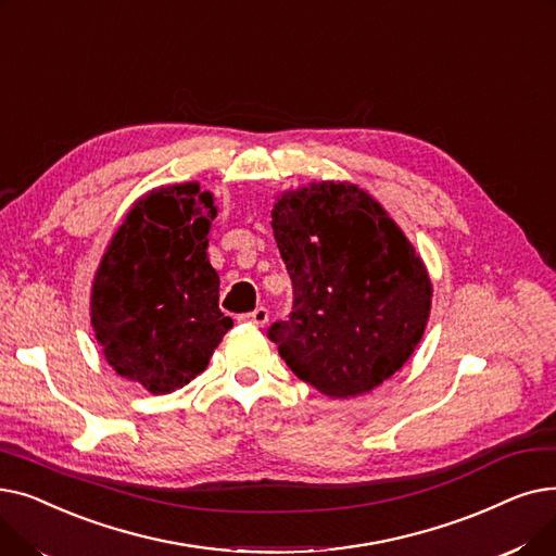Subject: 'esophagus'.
Returning a JSON list of instances; mask_svg holds the SVG:
<instances>
[{"mask_svg":"<svg viewBox=\"0 0 556 556\" xmlns=\"http://www.w3.org/2000/svg\"><path fill=\"white\" fill-rule=\"evenodd\" d=\"M242 321H247V324H255V326H264L269 321V309L267 307H255L253 312H249V314H244V316H240Z\"/></svg>","mask_w":556,"mask_h":556,"instance_id":"obj_1","label":"esophagus"}]
</instances>
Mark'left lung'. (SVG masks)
I'll return each mask as SVG.
<instances>
[{
    "mask_svg": "<svg viewBox=\"0 0 556 556\" xmlns=\"http://www.w3.org/2000/svg\"><path fill=\"white\" fill-rule=\"evenodd\" d=\"M294 287L287 321L269 328L285 364L330 399L374 391L426 332L432 282L387 210L349 180L287 190L271 210Z\"/></svg>",
    "mask_w": 556,
    "mask_h": 556,
    "instance_id": "8db88e82",
    "label": "left lung"
}]
</instances>
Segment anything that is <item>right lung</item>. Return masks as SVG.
Segmentation results:
<instances>
[{"label":"right lung","instance_id":"add662e5","mask_svg":"<svg viewBox=\"0 0 556 556\" xmlns=\"http://www.w3.org/2000/svg\"><path fill=\"white\" fill-rule=\"evenodd\" d=\"M217 217L197 180L142 194L111 237L92 280L90 324L115 374L169 393L205 371L232 328L207 260Z\"/></svg>","mask_w":556,"mask_h":556}]
</instances>
